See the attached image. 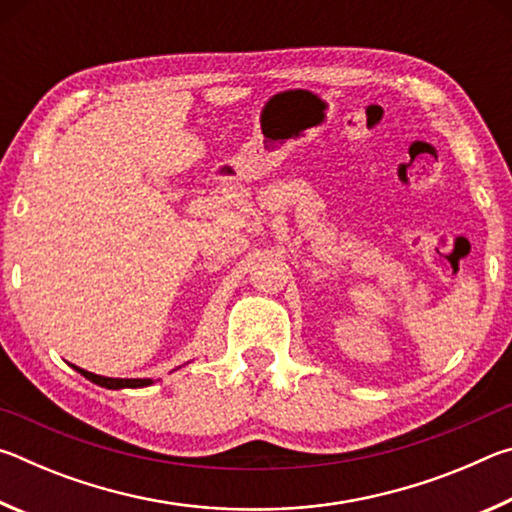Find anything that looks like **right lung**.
<instances>
[{"instance_id": "obj_1", "label": "right lung", "mask_w": 512, "mask_h": 512, "mask_svg": "<svg viewBox=\"0 0 512 512\" xmlns=\"http://www.w3.org/2000/svg\"><path fill=\"white\" fill-rule=\"evenodd\" d=\"M72 366V363H69ZM76 372H81L85 379H90L92 384H97L101 388H110V391H121V388H144L151 386L153 379L151 377H137V379H121V377H103V375H94L90 370H83L79 366H72Z\"/></svg>"}]
</instances>
